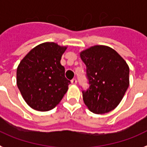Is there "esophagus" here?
<instances>
[{
	"label": "esophagus",
	"instance_id": "1",
	"mask_svg": "<svg viewBox=\"0 0 147 147\" xmlns=\"http://www.w3.org/2000/svg\"><path fill=\"white\" fill-rule=\"evenodd\" d=\"M76 82H77V81H76V79H73L72 80H71V83L72 84H76Z\"/></svg>",
	"mask_w": 147,
	"mask_h": 147
}]
</instances>
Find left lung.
<instances>
[{
  "label": "left lung",
  "instance_id": "1",
  "mask_svg": "<svg viewBox=\"0 0 147 147\" xmlns=\"http://www.w3.org/2000/svg\"><path fill=\"white\" fill-rule=\"evenodd\" d=\"M86 66L89 88L82 90L85 104L90 111L103 114L114 110L129 86V67L117 52L97 45L80 53Z\"/></svg>",
  "mask_w": 147,
  "mask_h": 147
}]
</instances>
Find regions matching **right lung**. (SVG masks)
Returning <instances> with one entry per match:
<instances>
[{
    "instance_id": "right-lung-1",
    "label": "right lung",
    "mask_w": 147,
    "mask_h": 147,
    "mask_svg": "<svg viewBox=\"0 0 147 147\" xmlns=\"http://www.w3.org/2000/svg\"><path fill=\"white\" fill-rule=\"evenodd\" d=\"M67 47L55 43H41L20 61L16 82L25 102L34 110L48 111L58 105L71 81L65 76L60 61Z\"/></svg>"
}]
</instances>
